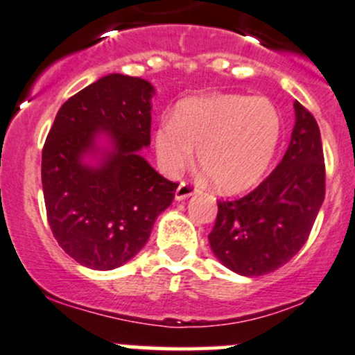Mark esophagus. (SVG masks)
<instances>
[{
	"instance_id": "obj_1",
	"label": "esophagus",
	"mask_w": 355,
	"mask_h": 355,
	"mask_svg": "<svg viewBox=\"0 0 355 355\" xmlns=\"http://www.w3.org/2000/svg\"><path fill=\"white\" fill-rule=\"evenodd\" d=\"M197 189H195L193 185H190V183H187V182H182L180 185L177 187V190H175V200H185V198H189V197H191V195H195L197 193Z\"/></svg>"
}]
</instances>
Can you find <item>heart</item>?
<instances>
[{"instance_id": "b5f03b06", "label": "heart", "mask_w": 355, "mask_h": 355, "mask_svg": "<svg viewBox=\"0 0 355 355\" xmlns=\"http://www.w3.org/2000/svg\"><path fill=\"white\" fill-rule=\"evenodd\" d=\"M282 116L263 96L211 93L182 101L158 123L153 146L160 168L175 177L193 160L223 193L252 189L274 160Z\"/></svg>"}]
</instances>
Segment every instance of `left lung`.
<instances>
[{
	"instance_id": "8db88e82",
	"label": "left lung",
	"mask_w": 355,
	"mask_h": 355,
	"mask_svg": "<svg viewBox=\"0 0 355 355\" xmlns=\"http://www.w3.org/2000/svg\"><path fill=\"white\" fill-rule=\"evenodd\" d=\"M282 162L254 191L218 202L209 242L222 266L245 277L285 266L307 242L325 197V165L315 118L299 101Z\"/></svg>"
}]
</instances>
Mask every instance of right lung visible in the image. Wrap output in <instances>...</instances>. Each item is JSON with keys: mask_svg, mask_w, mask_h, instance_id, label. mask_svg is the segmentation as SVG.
Masks as SVG:
<instances>
[{"mask_svg": "<svg viewBox=\"0 0 355 355\" xmlns=\"http://www.w3.org/2000/svg\"><path fill=\"white\" fill-rule=\"evenodd\" d=\"M150 81L110 73L64 101L42 155L48 223L81 266L113 270L132 260L168 209L178 183L141 157L150 146Z\"/></svg>", "mask_w": 355, "mask_h": 355, "instance_id": "obj_1", "label": "right lung"}]
</instances>
